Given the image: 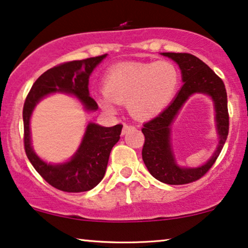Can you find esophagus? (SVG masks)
<instances>
[{
    "label": "esophagus",
    "instance_id": "obj_1",
    "mask_svg": "<svg viewBox=\"0 0 248 248\" xmlns=\"http://www.w3.org/2000/svg\"><path fill=\"white\" fill-rule=\"evenodd\" d=\"M134 126L133 125H131V124H124V126H123V131H122V134H126L128 131H131V130H134Z\"/></svg>",
    "mask_w": 248,
    "mask_h": 248
}]
</instances>
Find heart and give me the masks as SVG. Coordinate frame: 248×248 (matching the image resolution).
Returning a JSON list of instances; mask_svg holds the SVG:
<instances>
[{
	"label": "heart",
	"mask_w": 248,
	"mask_h": 248,
	"mask_svg": "<svg viewBox=\"0 0 248 248\" xmlns=\"http://www.w3.org/2000/svg\"><path fill=\"white\" fill-rule=\"evenodd\" d=\"M179 81L181 72L171 61L120 64L105 74L99 103L107 109H113L115 103H127L135 117L151 118L170 103Z\"/></svg>",
	"instance_id": "1"
}]
</instances>
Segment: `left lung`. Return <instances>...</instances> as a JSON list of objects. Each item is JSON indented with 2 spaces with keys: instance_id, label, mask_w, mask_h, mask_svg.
Returning a JSON list of instances; mask_svg holds the SVG:
<instances>
[{
  "instance_id": "left-lung-1",
  "label": "left lung",
  "mask_w": 248,
  "mask_h": 248,
  "mask_svg": "<svg viewBox=\"0 0 248 248\" xmlns=\"http://www.w3.org/2000/svg\"><path fill=\"white\" fill-rule=\"evenodd\" d=\"M178 64L182 70L183 87L172 103L158 116L143 124L142 133L144 143L142 148L148 170L155 179L166 184L184 185L203 177L210 170L229 133V114L225 83L206 64L188 53H162ZM202 92L215 101L217 127L220 141L218 148L205 165L198 169H181L175 165L170 147V125L185 101L193 93Z\"/></svg>"
}]
</instances>
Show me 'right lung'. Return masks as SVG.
Segmentation results:
<instances>
[{
    "label": "right lung",
    "mask_w": 248,
    "mask_h": 248,
    "mask_svg": "<svg viewBox=\"0 0 248 248\" xmlns=\"http://www.w3.org/2000/svg\"><path fill=\"white\" fill-rule=\"evenodd\" d=\"M104 55L81 61H71L44 72L27 94L22 110L23 144L29 161L37 172L53 187L69 193L86 192L101 182L106 172L111 149L120 140L123 125L104 127L94 123L87 126L79 150L70 161L49 165L37 157L30 143L29 121L36 104L46 94L62 91L73 93L82 101L88 110H96L98 105L89 96V76L106 57Z\"/></svg>",
    "instance_id": "add662e5"
}]
</instances>
